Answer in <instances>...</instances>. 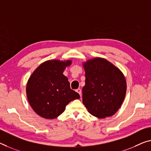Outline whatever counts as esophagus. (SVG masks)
<instances>
[{"label":"esophagus","instance_id":"34e87169","mask_svg":"<svg viewBox=\"0 0 151 151\" xmlns=\"http://www.w3.org/2000/svg\"><path fill=\"white\" fill-rule=\"evenodd\" d=\"M76 92H78V93L80 95V96H81V94H82V90H81V89L80 88H78V89H76Z\"/></svg>","mask_w":151,"mask_h":151}]
</instances>
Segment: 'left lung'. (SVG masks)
Wrapping results in <instances>:
<instances>
[{
	"label": "left lung",
	"mask_w": 151,
	"mask_h": 151,
	"mask_svg": "<svg viewBox=\"0 0 151 151\" xmlns=\"http://www.w3.org/2000/svg\"><path fill=\"white\" fill-rule=\"evenodd\" d=\"M85 86L82 102L88 112L98 118L115 114L126 93V80L119 69L107 60L96 57L83 63Z\"/></svg>",
	"instance_id": "1"
}]
</instances>
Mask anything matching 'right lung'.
I'll return each mask as SVG.
<instances>
[{
  "label": "right lung",
  "mask_w": 151,
  "mask_h": 151,
  "mask_svg": "<svg viewBox=\"0 0 151 151\" xmlns=\"http://www.w3.org/2000/svg\"><path fill=\"white\" fill-rule=\"evenodd\" d=\"M71 61L49 60L39 65L29 78L26 94L29 105L40 117L55 119L66 105L80 94L71 90L68 78L63 73Z\"/></svg>",
  "instance_id": "1"
}]
</instances>
